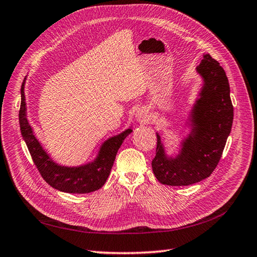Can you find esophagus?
I'll list each match as a JSON object with an SVG mask.
<instances>
[{"instance_id": "34e87169", "label": "esophagus", "mask_w": 257, "mask_h": 257, "mask_svg": "<svg viewBox=\"0 0 257 257\" xmlns=\"http://www.w3.org/2000/svg\"><path fill=\"white\" fill-rule=\"evenodd\" d=\"M135 118H136V121L140 122L141 124L148 123L149 122V114L146 113V111H144V109H139V111L135 114Z\"/></svg>"}]
</instances>
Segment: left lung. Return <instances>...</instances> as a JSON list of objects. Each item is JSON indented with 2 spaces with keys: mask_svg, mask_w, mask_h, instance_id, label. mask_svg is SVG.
Returning a JSON list of instances; mask_svg holds the SVG:
<instances>
[{
  "mask_svg": "<svg viewBox=\"0 0 257 257\" xmlns=\"http://www.w3.org/2000/svg\"><path fill=\"white\" fill-rule=\"evenodd\" d=\"M196 71L204 84L190 114L191 134L175 158L166 155L159 134L152 169L164 185L187 186L201 182L215 170L231 133L233 104L227 76L219 63L204 55Z\"/></svg>",
  "mask_w": 257,
  "mask_h": 257,
  "instance_id": "left-lung-1",
  "label": "left lung"
}]
</instances>
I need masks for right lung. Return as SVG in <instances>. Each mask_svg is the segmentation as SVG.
Wrapping results in <instances>:
<instances>
[{
	"label": "right lung",
	"mask_w": 257,
	"mask_h": 257,
	"mask_svg": "<svg viewBox=\"0 0 257 257\" xmlns=\"http://www.w3.org/2000/svg\"><path fill=\"white\" fill-rule=\"evenodd\" d=\"M24 82L21 86V107L19 112L20 127L32 160L44 181L61 192L85 194L101 188L106 182L112 170L115 156L125 138L132 133V128L106 140L99 149L97 158L91 163L76 167H67L56 164L42 148L35 138L33 130L26 117V104L24 95Z\"/></svg>",
	"instance_id": "add662e5"
}]
</instances>
